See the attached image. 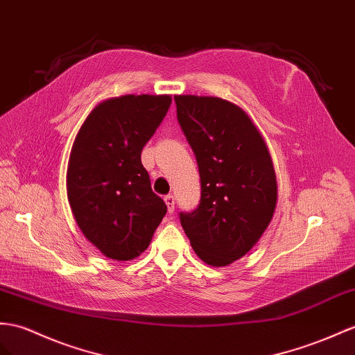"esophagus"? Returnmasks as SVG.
<instances>
[{
  "mask_svg": "<svg viewBox=\"0 0 355 355\" xmlns=\"http://www.w3.org/2000/svg\"><path fill=\"white\" fill-rule=\"evenodd\" d=\"M165 202L168 207V211L169 213H174V208H175V198L174 195H166L165 196Z\"/></svg>",
  "mask_w": 355,
  "mask_h": 355,
  "instance_id": "1",
  "label": "esophagus"
}]
</instances>
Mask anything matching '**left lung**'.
I'll return each mask as SVG.
<instances>
[{
    "label": "left lung",
    "mask_w": 355,
    "mask_h": 355,
    "mask_svg": "<svg viewBox=\"0 0 355 355\" xmlns=\"http://www.w3.org/2000/svg\"><path fill=\"white\" fill-rule=\"evenodd\" d=\"M177 118L192 147L201 199L180 222L196 255L230 266L255 246L275 213L276 174L267 145L241 107L219 97L175 96Z\"/></svg>",
    "instance_id": "8db88e82"
}]
</instances>
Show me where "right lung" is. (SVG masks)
Listing matches in <instances>:
<instances>
[{"mask_svg": "<svg viewBox=\"0 0 355 355\" xmlns=\"http://www.w3.org/2000/svg\"><path fill=\"white\" fill-rule=\"evenodd\" d=\"M169 105V96L109 98L93 109L76 136L67 169L69 202L80 231L111 259L141 255L166 214L141 153Z\"/></svg>", "mask_w": 355, "mask_h": 355, "instance_id": "obj_1", "label": "right lung"}]
</instances>
